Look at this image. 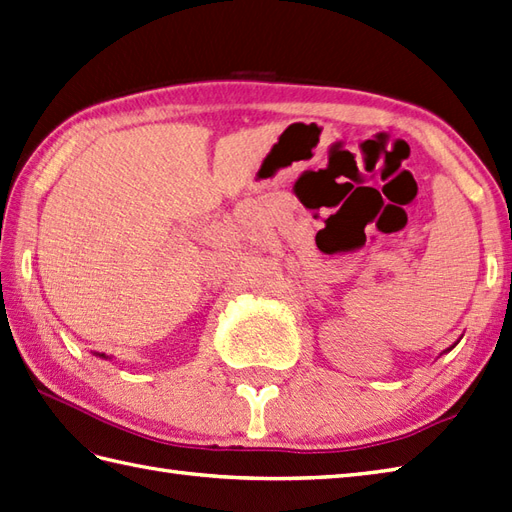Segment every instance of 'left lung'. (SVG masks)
<instances>
[{
	"mask_svg": "<svg viewBox=\"0 0 512 512\" xmlns=\"http://www.w3.org/2000/svg\"><path fill=\"white\" fill-rule=\"evenodd\" d=\"M456 344H458V340H456V342H454V344H451V347H449V349H447V351H451V349H454V347H456ZM447 351H443V353H447Z\"/></svg>",
	"mask_w": 512,
	"mask_h": 512,
	"instance_id": "left-lung-1",
	"label": "left lung"
}]
</instances>
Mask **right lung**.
Here are the masks:
<instances>
[{"instance_id":"obj_1","label":"right lung","mask_w":512,"mask_h":512,"mask_svg":"<svg viewBox=\"0 0 512 512\" xmlns=\"http://www.w3.org/2000/svg\"><path fill=\"white\" fill-rule=\"evenodd\" d=\"M98 358H106V355H104V353H98Z\"/></svg>"}]
</instances>
